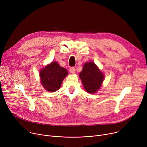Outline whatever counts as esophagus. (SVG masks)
<instances>
[{
  "instance_id": "esophagus-1",
  "label": "esophagus",
  "mask_w": 147,
  "mask_h": 147,
  "mask_svg": "<svg viewBox=\"0 0 147 147\" xmlns=\"http://www.w3.org/2000/svg\"><path fill=\"white\" fill-rule=\"evenodd\" d=\"M70 71L71 73L72 74H74L76 72V68L74 67H71L70 68Z\"/></svg>"
}]
</instances>
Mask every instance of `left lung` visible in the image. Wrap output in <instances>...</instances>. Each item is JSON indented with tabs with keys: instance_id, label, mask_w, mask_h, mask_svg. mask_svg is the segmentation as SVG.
Segmentation results:
<instances>
[{
	"instance_id": "1",
	"label": "left lung",
	"mask_w": 147,
	"mask_h": 147,
	"mask_svg": "<svg viewBox=\"0 0 147 147\" xmlns=\"http://www.w3.org/2000/svg\"><path fill=\"white\" fill-rule=\"evenodd\" d=\"M79 76L89 93H94L98 90L104 79V75L93 62L86 63Z\"/></svg>"
}]
</instances>
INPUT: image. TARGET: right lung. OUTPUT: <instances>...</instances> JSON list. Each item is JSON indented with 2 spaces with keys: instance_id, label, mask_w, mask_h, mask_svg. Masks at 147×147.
Wrapping results in <instances>:
<instances>
[{
  "instance_id": "right-lung-1",
  "label": "right lung",
  "mask_w": 147,
  "mask_h": 147,
  "mask_svg": "<svg viewBox=\"0 0 147 147\" xmlns=\"http://www.w3.org/2000/svg\"><path fill=\"white\" fill-rule=\"evenodd\" d=\"M68 74L64 68L57 62H52L40 71L41 83L45 89L51 92L60 89L63 79Z\"/></svg>"
}]
</instances>
